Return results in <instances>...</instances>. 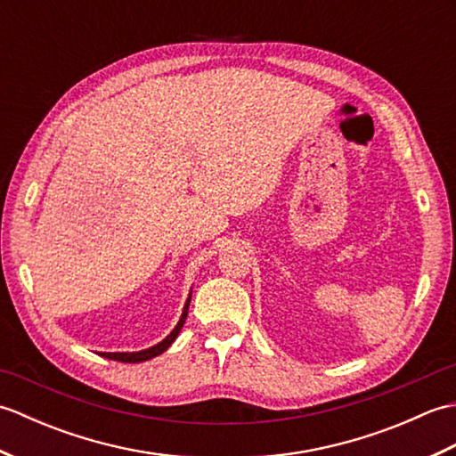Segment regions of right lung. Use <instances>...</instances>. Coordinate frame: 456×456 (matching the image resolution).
I'll return each instance as SVG.
<instances>
[{
	"mask_svg": "<svg viewBox=\"0 0 456 456\" xmlns=\"http://www.w3.org/2000/svg\"><path fill=\"white\" fill-rule=\"evenodd\" d=\"M190 299H191V289H190V294H188L186 304H183L182 315H180V322L176 323V327L172 329L170 335H167V338H162L160 343H157L154 346L144 348V351H134V353H100V354H102V356H105V358H111V361H119V362H142V361H149V358H154V356L162 354V353L167 351V348H168L174 341H176V337H178V333L182 331L183 323H186L188 307H190Z\"/></svg>",
	"mask_w": 456,
	"mask_h": 456,
	"instance_id": "right-lung-1",
	"label": "right lung"
}]
</instances>
